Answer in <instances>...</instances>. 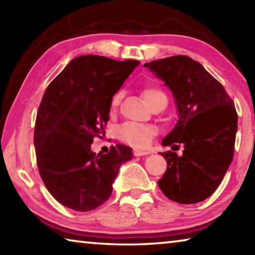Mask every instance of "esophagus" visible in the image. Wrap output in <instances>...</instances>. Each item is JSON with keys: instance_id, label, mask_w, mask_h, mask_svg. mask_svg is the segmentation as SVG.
<instances>
[{"instance_id": "1", "label": "esophagus", "mask_w": 255, "mask_h": 255, "mask_svg": "<svg viewBox=\"0 0 255 255\" xmlns=\"http://www.w3.org/2000/svg\"><path fill=\"white\" fill-rule=\"evenodd\" d=\"M150 152L149 150H143V149H138V148H133L132 154L135 156H144V155H148Z\"/></svg>"}]
</instances>
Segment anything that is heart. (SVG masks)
<instances>
[{"mask_svg": "<svg viewBox=\"0 0 255 255\" xmlns=\"http://www.w3.org/2000/svg\"><path fill=\"white\" fill-rule=\"evenodd\" d=\"M141 96L144 100L147 102V105L150 107L157 99L162 97H166L161 89L155 85H147L141 90ZM122 101V92H117L114 94L110 101V111L114 112L117 110L118 106ZM154 135V129L147 126V125L137 124V123H125L118 128V137L120 140L125 143L130 144L137 147H144L148 145L150 138Z\"/></svg>", "mask_w": 255, "mask_h": 255, "instance_id": "1", "label": "heart"}]
</instances>
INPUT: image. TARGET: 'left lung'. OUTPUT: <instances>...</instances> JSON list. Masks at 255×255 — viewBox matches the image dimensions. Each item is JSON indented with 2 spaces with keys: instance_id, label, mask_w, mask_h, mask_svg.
Here are the masks:
<instances>
[{
  "instance_id": "8db88e82",
  "label": "left lung",
  "mask_w": 255,
  "mask_h": 255,
  "mask_svg": "<svg viewBox=\"0 0 255 255\" xmlns=\"http://www.w3.org/2000/svg\"><path fill=\"white\" fill-rule=\"evenodd\" d=\"M144 66L165 82L178 107V124L163 146L173 149L185 145L181 157L173 150L161 153L167 167L157 184L172 201L197 204L216 191L234 156V102L224 86L188 56H171Z\"/></svg>"
}]
</instances>
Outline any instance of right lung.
<instances>
[{"label":"right lung","mask_w":255,"mask_h":255,"mask_svg":"<svg viewBox=\"0 0 255 255\" xmlns=\"http://www.w3.org/2000/svg\"><path fill=\"white\" fill-rule=\"evenodd\" d=\"M139 64L80 56L47 86L34 126L37 166L50 195L67 208L90 211L101 206L111 196L120 165L131 159L128 146L96 154L91 144L105 133L111 98Z\"/></svg>","instance_id":"add662e5"}]
</instances>
